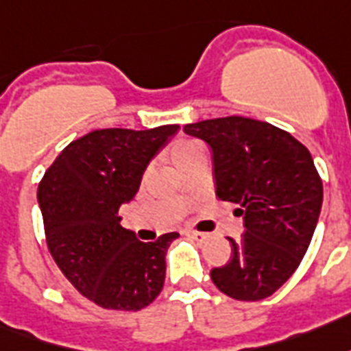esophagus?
Segmentation results:
<instances>
[{"instance_id": "1", "label": "esophagus", "mask_w": 351, "mask_h": 351, "mask_svg": "<svg viewBox=\"0 0 351 351\" xmlns=\"http://www.w3.org/2000/svg\"><path fill=\"white\" fill-rule=\"evenodd\" d=\"M186 234L191 235L193 239H196V241H206L207 237H209V234H206V232H198V230H189Z\"/></svg>"}]
</instances>
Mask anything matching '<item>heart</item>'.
Masks as SVG:
<instances>
[{
  "label": "heart",
  "mask_w": 351,
  "mask_h": 351,
  "mask_svg": "<svg viewBox=\"0 0 351 351\" xmlns=\"http://www.w3.org/2000/svg\"><path fill=\"white\" fill-rule=\"evenodd\" d=\"M200 147H204V145L198 144V142H183V144H178L172 151L173 160H178L179 157H183L186 153H193V151L200 149Z\"/></svg>",
  "instance_id": "heart-1"
}]
</instances>
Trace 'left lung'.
Instances as JSON below:
<instances>
[{
	"label": "left lung",
	"mask_w": 351,
	"mask_h": 351,
	"mask_svg": "<svg viewBox=\"0 0 351 351\" xmlns=\"http://www.w3.org/2000/svg\"><path fill=\"white\" fill-rule=\"evenodd\" d=\"M186 134L213 151L217 196L237 204L245 234L232 260L211 269L213 284L237 301H260L298 269L318 222L324 185L311 151L290 132L250 117L191 123Z\"/></svg>",
	"instance_id": "left-lung-1"
}]
</instances>
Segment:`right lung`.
Listing matches in <instances>:
<instances>
[{"label":"right lung","mask_w":351,"mask_h":351,"mask_svg":"<svg viewBox=\"0 0 351 351\" xmlns=\"http://www.w3.org/2000/svg\"><path fill=\"white\" fill-rule=\"evenodd\" d=\"M179 130L101 129L61 151L39 183L48 250L84 298L112 311H140L165 286L166 250L179 234L138 241L119 207L138 193L145 166Z\"/></svg>","instance_id":"right-lung-1"}]
</instances>
